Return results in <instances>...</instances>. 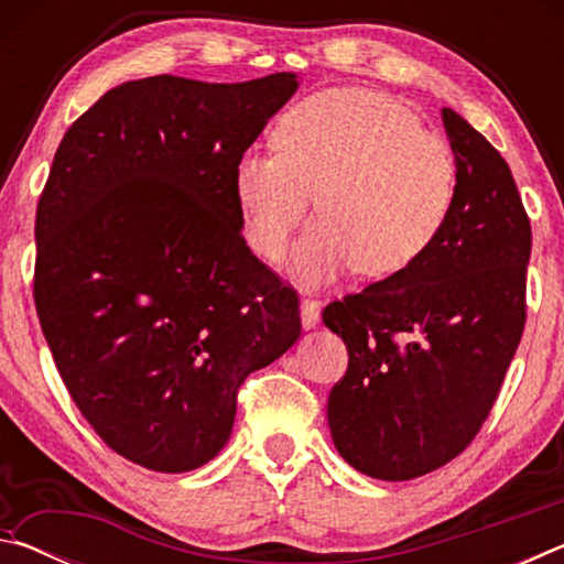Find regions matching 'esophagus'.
Returning <instances> with one entry per match:
<instances>
[{
	"label": "esophagus",
	"mask_w": 564,
	"mask_h": 564,
	"mask_svg": "<svg viewBox=\"0 0 564 564\" xmlns=\"http://www.w3.org/2000/svg\"><path fill=\"white\" fill-rule=\"evenodd\" d=\"M318 321H321V303L311 301V299H303L301 301V326H303V330L316 328Z\"/></svg>",
	"instance_id": "obj_1"
}]
</instances>
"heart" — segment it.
Instances as JSON below:
<instances>
[{
	"instance_id": "1",
	"label": "heart",
	"mask_w": 564,
	"mask_h": 564,
	"mask_svg": "<svg viewBox=\"0 0 564 564\" xmlns=\"http://www.w3.org/2000/svg\"><path fill=\"white\" fill-rule=\"evenodd\" d=\"M275 144L236 161V204L248 246L279 261L316 191L321 218L293 251V273L308 285L356 265L370 279L405 271L453 214V149L383 94H311L283 113Z\"/></svg>"
}]
</instances>
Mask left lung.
Wrapping results in <instances>:
<instances>
[{
  "label": "left lung",
  "instance_id": "obj_1",
  "mask_svg": "<svg viewBox=\"0 0 564 564\" xmlns=\"http://www.w3.org/2000/svg\"><path fill=\"white\" fill-rule=\"evenodd\" d=\"M457 161L453 214L423 259L333 301L323 323L348 348L328 395L336 451L403 482L460 455L488 417L524 328L532 234L508 161L443 109Z\"/></svg>",
  "mask_w": 564,
  "mask_h": 564
}]
</instances>
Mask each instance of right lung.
<instances>
[{
    "instance_id": "obj_1",
    "label": "right lung",
    "mask_w": 564,
    "mask_h": 564,
    "mask_svg": "<svg viewBox=\"0 0 564 564\" xmlns=\"http://www.w3.org/2000/svg\"><path fill=\"white\" fill-rule=\"evenodd\" d=\"M299 89L127 82L56 149L36 208L34 303L76 408L113 453L188 473L228 443L236 393L301 336L299 295L243 241L234 169Z\"/></svg>"
}]
</instances>
